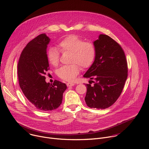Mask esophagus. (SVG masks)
<instances>
[{
    "instance_id": "34e87169",
    "label": "esophagus",
    "mask_w": 149,
    "mask_h": 149,
    "mask_svg": "<svg viewBox=\"0 0 149 149\" xmlns=\"http://www.w3.org/2000/svg\"><path fill=\"white\" fill-rule=\"evenodd\" d=\"M74 85H75V84L74 83H72V82H68L67 84V87H72V86H74Z\"/></svg>"
}]
</instances>
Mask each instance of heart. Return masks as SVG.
Segmentation results:
<instances>
[{
	"label": "heart",
	"mask_w": 149,
	"mask_h": 149,
	"mask_svg": "<svg viewBox=\"0 0 149 149\" xmlns=\"http://www.w3.org/2000/svg\"><path fill=\"white\" fill-rule=\"evenodd\" d=\"M58 48L62 53L71 52L70 65L62 66L57 70L58 76L67 81H73L80 71V67L83 68L90 67L94 61L96 56V48L91 42H85L79 36L71 35L66 36L58 44ZM55 47L50 48L47 53L50 64L57 66L59 62L60 52Z\"/></svg>",
	"instance_id": "b5f03b06"
}]
</instances>
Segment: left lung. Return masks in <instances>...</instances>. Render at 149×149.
<instances>
[{"mask_svg": "<svg viewBox=\"0 0 149 149\" xmlns=\"http://www.w3.org/2000/svg\"><path fill=\"white\" fill-rule=\"evenodd\" d=\"M94 44L96 56L84 77L90 78L94 84H86L85 101L90 108L105 109L112 105L122 93L128 67L123 49L111 37L101 34Z\"/></svg>", "mask_w": 149, "mask_h": 149, "instance_id": "obj_1", "label": "left lung"}]
</instances>
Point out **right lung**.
Segmentation results:
<instances>
[{"instance_id":"1","label":"right lung","mask_w":149,"mask_h":149,"mask_svg":"<svg viewBox=\"0 0 149 149\" xmlns=\"http://www.w3.org/2000/svg\"><path fill=\"white\" fill-rule=\"evenodd\" d=\"M50 39L40 34L31 40L20 54L17 75L19 86L29 101L40 111L56 109L62 101L67 89L65 83L55 80L50 84L45 81L49 70L47 54Z\"/></svg>"}]
</instances>
